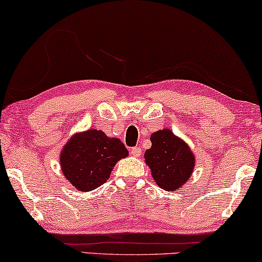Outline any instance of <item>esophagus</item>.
I'll use <instances>...</instances> for the list:
<instances>
[{"label": "esophagus", "mask_w": 262, "mask_h": 262, "mask_svg": "<svg viewBox=\"0 0 262 262\" xmlns=\"http://www.w3.org/2000/svg\"><path fill=\"white\" fill-rule=\"evenodd\" d=\"M130 152L132 154V155L136 156V157H139L142 155V149L138 148V146H136V148H131Z\"/></svg>", "instance_id": "esophagus-1"}]
</instances>
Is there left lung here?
Listing matches in <instances>:
<instances>
[{
    "label": "left lung",
    "instance_id": "left-lung-1",
    "mask_svg": "<svg viewBox=\"0 0 262 262\" xmlns=\"http://www.w3.org/2000/svg\"><path fill=\"white\" fill-rule=\"evenodd\" d=\"M151 148L144 154L157 186L166 191H177L191 178L194 155L188 145L171 132L163 128L150 137Z\"/></svg>",
    "mask_w": 262,
    "mask_h": 262
}]
</instances>
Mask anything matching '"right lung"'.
<instances>
[{
	"label": "right lung",
	"instance_id": "obj_1",
	"mask_svg": "<svg viewBox=\"0 0 262 262\" xmlns=\"http://www.w3.org/2000/svg\"><path fill=\"white\" fill-rule=\"evenodd\" d=\"M128 155L124 143L108 138L100 130L74 135L59 156L67 180L81 192H89L105 184L118 161Z\"/></svg>",
	"mask_w": 262,
	"mask_h": 262
}]
</instances>
